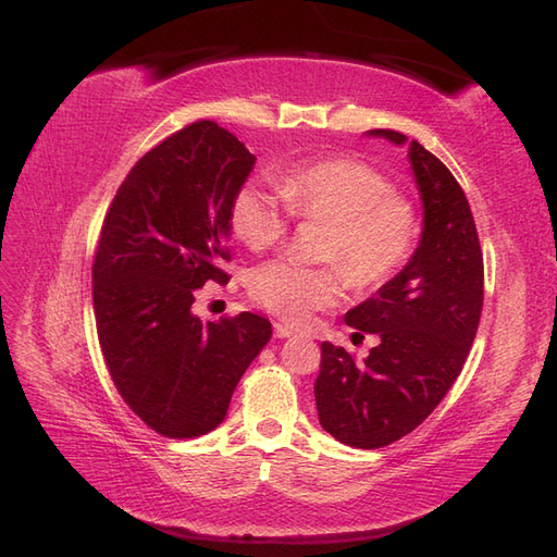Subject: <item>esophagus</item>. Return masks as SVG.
Listing matches in <instances>:
<instances>
[{
    "label": "esophagus",
    "instance_id": "1",
    "mask_svg": "<svg viewBox=\"0 0 557 557\" xmlns=\"http://www.w3.org/2000/svg\"><path fill=\"white\" fill-rule=\"evenodd\" d=\"M289 336H294L292 326L282 324V322H275V338H289Z\"/></svg>",
    "mask_w": 557,
    "mask_h": 557
}]
</instances>
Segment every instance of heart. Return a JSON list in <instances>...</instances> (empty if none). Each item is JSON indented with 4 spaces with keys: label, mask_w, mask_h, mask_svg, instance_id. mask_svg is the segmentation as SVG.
Instances as JSON below:
<instances>
[{
    "label": "heart",
    "mask_w": 557,
    "mask_h": 557,
    "mask_svg": "<svg viewBox=\"0 0 557 557\" xmlns=\"http://www.w3.org/2000/svg\"><path fill=\"white\" fill-rule=\"evenodd\" d=\"M280 193L259 183L242 185L231 205L233 233L249 249L261 251L284 239L292 216L324 221L330 227L322 259L334 261L304 268L277 259L253 270V298L282 320L306 324L312 312L338 301L346 277L352 287L374 289L409 259L419 231L417 209L393 193L391 178L376 166L352 157H330L284 174Z\"/></svg>",
    "instance_id": "1"
}]
</instances>
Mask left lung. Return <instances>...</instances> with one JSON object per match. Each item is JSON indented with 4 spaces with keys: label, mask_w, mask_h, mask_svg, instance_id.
Instances as JSON below:
<instances>
[{
    "label": "left lung",
    "mask_w": 557,
    "mask_h": 557,
    "mask_svg": "<svg viewBox=\"0 0 557 557\" xmlns=\"http://www.w3.org/2000/svg\"><path fill=\"white\" fill-rule=\"evenodd\" d=\"M367 136L409 146L421 239L400 273L346 312V324L381 344L362 362L322 344L315 405L320 425L338 442L379 449L423 423L461 374L480 324L484 268L473 213L451 171L400 132Z\"/></svg>",
    "instance_id": "left-lung-1"
}]
</instances>
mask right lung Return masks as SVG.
Listing matches in <instances>:
<instances>
[{
    "instance_id": "right-lung-1",
    "label": "right lung",
    "mask_w": 557,
    "mask_h": 557,
    "mask_svg": "<svg viewBox=\"0 0 557 557\" xmlns=\"http://www.w3.org/2000/svg\"><path fill=\"white\" fill-rule=\"evenodd\" d=\"M256 157L216 122H195L146 152L106 213L94 312L122 400L164 437L216 428L273 326L253 312L202 322L195 292L225 282L231 205Z\"/></svg>"
}]
</instances>
